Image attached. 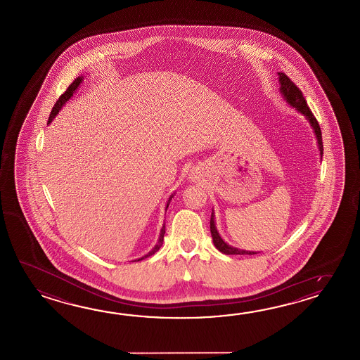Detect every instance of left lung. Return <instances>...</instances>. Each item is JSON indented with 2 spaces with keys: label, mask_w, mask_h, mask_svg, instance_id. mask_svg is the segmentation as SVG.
Wrapping results in <instances>:
<instances>
[{
  "label": "left lung",
  "mask_w": 360,
  "mask_h": 360,
  "mask_svg": "<svg viewBox=\"0 0 360 360\" xmlns=\"http://www.w3.org/2000/svg\"><path fill=\"white\" fill-rule=\"evenodd\" d=\"M279 75V82H281V92L284 96V99L288 101V104H291L292 107L296 108L300 113L305 115L307 121L311 124L315 136L318 140V146L321 150V155H323V141H321V131L319 127V123L316 121V118L314 117L313 112L310 110V108L307 107L305 98L302 95V91L300 90L299 87L292 82L291 78L285 76L284 73H278ZM210 228H211V236L214 239V245L220 252L225 253V255H255L256 252H251V251H243V250H238L236 247L226 245L221 237L219 236L216 226H214V214H211V221H210Z\"/></svg>",
  "instance_id": "obj_1"
}]
</instances>
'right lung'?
Wrapping results in <instances>:
<instances>
[{"label": "right lung", "instance_id": "1", "mask_svg": "<svg viewBox=\"0 0 360 360\" xmlns=\"http://www.w3.org/2000/svg\"><path fill=\"white\" fill-rule=\"evenodd\" d=\"M82 82V78L81 77H78V78H76L72 84H69L68 89L64 91V94H61L60 96H59V99L56 100V103H55L54 108H53V110H51V113H50V117H49V121L47 122L50 123L53 120H54L55 115H58V112L60 110V108L65 104V101H68L69 99H70V96L73 95V92L76 91L77 87L79 86V84ZM172 198V195L169 197V199ZM169 203H167V207H169ZM167 207H166V210H167ZM165 226L162 228L161 229V234H160V239H158V243L157 245H154L153 250L150 251V252L148 253V255H146L144 257H140L139 260H144L146 257H149V256H152V255H154V253L157 252L160 248H161L162 243H163V237H165Z\"/></svg>", "mask_w": 360, "mask_h": 360}]
</instances>
